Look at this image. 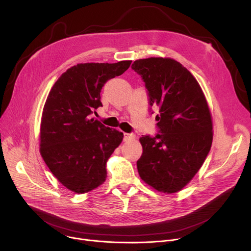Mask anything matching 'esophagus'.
Wrapping results in <instances>:
<instances>
[{"label": "esophagus", "mask_w": 251, "mask_h": 251, "mask_svg": "<svg viewBox=\"0 0 251 251\" xmlns=\"http://www.w3.org/2000/svg\"><path fill=\"white\" fill-rule=\"evenodd\" d=\"M135 138V135L134 134H129V133H124V141H129V140H132Z\"/></svg>", "instance_id": "obj_1"}]
</instances>
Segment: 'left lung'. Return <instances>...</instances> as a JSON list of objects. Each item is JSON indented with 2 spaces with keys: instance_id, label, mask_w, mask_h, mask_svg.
Returning a JSON list of instances; mask_svg holds the SVG:
<instances>
[{
  "instance_id": "8db88e82",
  "label": "left lung",
  "mask_w": 251,
  "mask_h": 251,
  "mask_svg": "<svg viewBox=\"0 0 251 251\" xmlns=\"http://www.w3.org/2000/svg\"><path fill=\"white\" fill-rule=\"evenodd\" d=\"M131 67L145 82L150 106L159 108V133L140 138L139 175L158 192L176 193L195 176L211 147L206 99L193 75L175 59H138Z\"/></svg>"
}]
</instances>
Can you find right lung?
Listing matches in <instances>:
<instances>
[{"instance_id": "add662e5", "label": "right lung", "mask_w": 251, "mask_h": 251, "mask_svg": "<svg viewBox=\"0 0 251 251\" xmlns=\"http://www.w3.org/2000/svg\"><path fill=\"white\" fill-rule=\"evenodd\" d=\"M131 62L79 63L62 74L49 93L40 151L52 175L71 192L88 193L106 180V163L121 144L123 133L90 114L102 106L103 85L124 74Z\"/></svg>"}]
</instances>
